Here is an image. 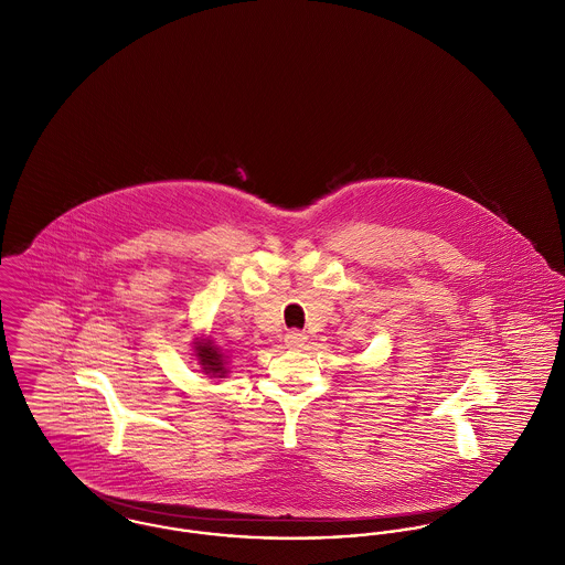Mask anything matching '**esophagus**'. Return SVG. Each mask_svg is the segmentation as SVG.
Returning a JSON list of instances; mask_svg holds the SVG:
<instances>
[{
	"mask_svg": "<svg viewBox=\"0 0 565 565\" xmlns=\"http://www.w3.org/2000/svg\"><path fill=\"white\" fill-rule=\"evenodd\" d=\"M286 344L290 347V349H301L306 342H308V337L303 334V332H299V330H292V332H288L286 334Z\"/></svg>",
	"mask_w": 565,
	"mask_h": 565,
	"instance_id": "34e87169",
	"label": "esophagus"
}]
</instances>
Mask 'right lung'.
<instances>
[{"mask_svg": "<svg viewBox=\"0 0 565 565\" xmlns=\"http://www.w3.org/2000/svg\"><path fill=\"white\" fill-rule=\"evenodd\" d=\"M192 347H194V358L207 377H225L228 373L226 369L228 355L225 349H221L210 337H196Z\"/></svg>", "mask_w": 565, "mask_h": 565, "instance_id": "right-lung-1", "label": "right lung"}]
</instances>
